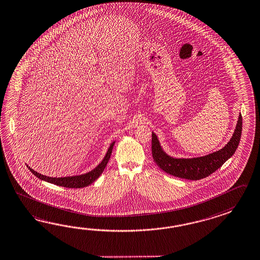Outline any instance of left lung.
I'll return each instance as SVG.
<instances>
[{
  "instance_id": "8db88e82",
  "label": "left lung",
  "mask_w": 260,
  "mask_h": 260,
  "mask_svg": "<svg viewBox=\"0 0 260 260\" xmlns=\"http://www.w3.org/2000/svg\"><path fill=\"white\" fill-rule=\"evenodd\" d=\"M242 115L240 113L236 127L230 142L220 150L197 157H173L163 150L156 133H152V156L157 166L175 177L188 180L205 178L218 170L235 153L241 140Z\"/></svg>"
}]
</instances>
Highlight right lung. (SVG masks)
Instances as JSON below:
<instances>
[{
  "instance_id": "obj_1",
  "label": "right lung",
  "mask_w": 260,
  "mask_h": 260,
  "mask_svg": "<svg viewBox=\"0 0 260 260\" xmlns=\"http://www.w3.org/2000/svg\"><path fill=\"white\" fill-rule=\"evenodd\" d=\"M115 143L116 142L111 143L109 148H108V150L104 156V159L101 161L97 167L94 168L88 173H83V174H79V175L66 176V177H49V176H46V175H43L41 173L35 172V170H32L28 165H27V167L29 168V171L34 173L36 177H38L39 179L44 180L46 182H48L50 184L59 185V186H64V187H69V188L85 187V186L92 184L95 180L98 179L99 177L101 176V174L103 173L104 169L107 165V163L109 161L110 156L112 154Z\"/></svg>"
}]
</instances>
